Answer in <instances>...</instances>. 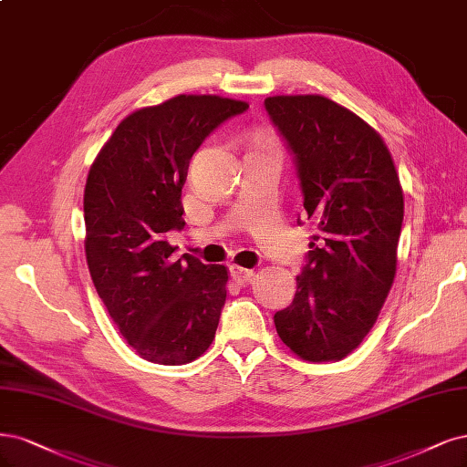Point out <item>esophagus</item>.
I'll list each match as a JSON object with an SVG mask.
<instances>
[{
    "label": "esophagus",
    "mask_w": 467,
    "mask_h": 467,
    "mask_svg": "<svg viewBox=\"0 0 467 467\" xmlns=\"http://www.w3.org/2000/svg\"><path fill=\"white\" fill-rule=\"evenodd\" d=\"M230 272H232V278H234L237 284H247V282L254 276V270H249V268H244V266H237V265H232V266H230Z\"/></svg>",
    "instance_id": "1"
}]
</instances>
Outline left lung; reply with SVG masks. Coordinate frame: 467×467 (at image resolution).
<instances>
[{"instance_id": "8db88e82", "label": "left lung", "mask_w": 467, "mask_h": 467, "mask_svg": "<svg viewBox=\"0 0 467 467\" xmlns=\"http://www.w3.org/2000/svg\"><path fill=\"white\" fill-rule=\"evenodd\" d=\"M265 106L296 154L305 213L318 228L276 332L305 361H340L390 294L404 191L387 142L351 109L320 94L268 96Z\"/></svg>"}]
</instances>
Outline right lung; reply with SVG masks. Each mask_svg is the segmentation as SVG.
Returning a JSON list of instances; mask_svg holds the SVG:
<instances>
[{
  "instance_id": "add662e5",
  "label": "right lung",
  "mask_w": 467,
  "mask_h": 467,
  "mask_svg": "<svg viewBox=\"0 0 467 467\" xmlns=\"http://www.w3.org/2000/svg\"><path fill=\"white\" fill-rule=\"evenodd\" d=\"M249 108L216 94H180L127 116L100 149L85 187V253L96 292L137 356L185 365L211 348L228 266L173 259L185 226L189 160L213 130Z\"/></svg>"
}]
</instances>
